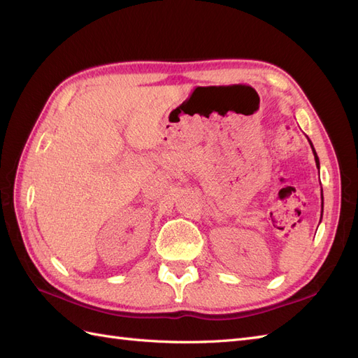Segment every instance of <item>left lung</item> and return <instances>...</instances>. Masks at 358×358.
Returning <instances> with one entry per match:
<instances>
[{
  "mask_svg": "<svg viewBox=\"0 0 358 358\" xmlns=\"http://www.w3.org/2000/svg\"><path fill=\"white\" fill-rule=\"evenodd\" d=\"M309 140V138H308ZM309 145H310V148H312V152H313V157H315V162H317V167H318V170H320V159H318V155H317V152H315V148H313V145H312V142L309 140Z\"/></svg>",
  "mask_w": 358,
  "mask_h": 358,
  "instance_id": "1",
  "label": "left lung"
}]
</instances>
